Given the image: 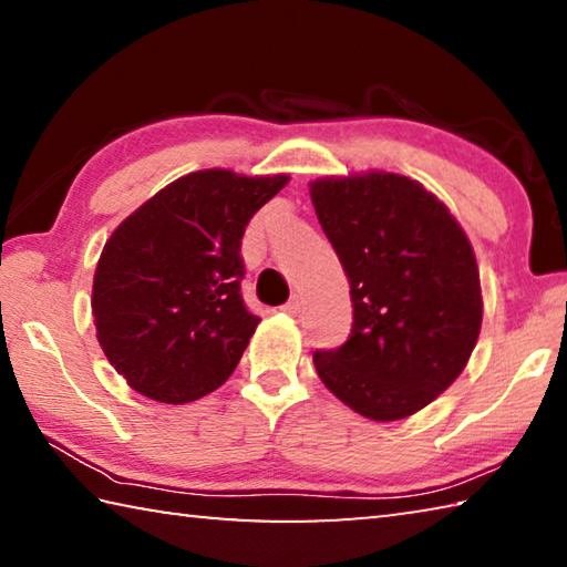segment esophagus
<instances>
[{"mask_svg":"<svg viewBox=\"0 0 567 567\" xmlns=\"http://www.w3.org/2000/svg\"><path fill=\"white\" fill-rule=\"evenodd\" d=\"M282 310L287 312V315H300V310H302V300H300V297H292V300L290 302H287L285 307H282Z\"/></svg>","mask_w":567,"mask_h":567,"instance_id":"1","label":"esophagus"}]
</instances>
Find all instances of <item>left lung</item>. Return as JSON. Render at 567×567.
Here are the masks:
<instances>
[{"label":"left lung","instance_id":"1","mask_svg":"<svg viewBox=\"0 0 567 567\" xmlns=\"http://www.w3.org/2000/svg\"><path fill=\"white\" fill-rule=\"evenodd\" d=\"M310 197L352 297L348 342L315 352V370L362 417H408L453 385L477 342L470 239L433 192L392 172L315 179Z\"/></svg>","mask_w":567,"mask_h":567}]
</instances>
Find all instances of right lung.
I'll return each instance as SVG.
<instances>
[{"instance_id":"right-lung-1","label":"right lung","mask_w":567,"mask_h":567,"mask_svg":"<svg viewBox=\"0 0 567 567\" xmlns=\"http://www.w3.org/2000/svg\"><path fill=\"white\" fill-rule=\"evenodd\" d=\"M287 179L192 172L114 229L94 272L92 315L110 364L140 395L182 405L233 375L260 322L239 287L243 235Z\"/></svg>"}]
</instances>
